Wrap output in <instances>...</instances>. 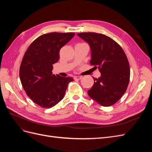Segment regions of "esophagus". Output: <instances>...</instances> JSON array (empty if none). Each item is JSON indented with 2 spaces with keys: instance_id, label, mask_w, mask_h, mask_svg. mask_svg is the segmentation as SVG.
Wrapping results in <instances>:
<instances>
[{
  "instance_id": "esophagus-1",
  "label": "esophagus",
  "mask_w": 152,
  "mask_h": 152,
  "mask_svg": "<svg viewBox=\"0 0 152 152\" xmlns=\"http://www.w3.org/2000/svg\"><path fill=\"white\" fill-rule=\"evenodd\" d=\"M74 79L75 80H80V79H82V77L81 76H75V77H74Z\"/></svg>"
}]
</instances>
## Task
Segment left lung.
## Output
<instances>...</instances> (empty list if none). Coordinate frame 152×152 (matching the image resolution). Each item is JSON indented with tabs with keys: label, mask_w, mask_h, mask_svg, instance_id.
Masks as SVG:
<instances>
[{
	"label": "left lung",
	"mask_w": 152,
	"mask_h": 152,
	"mask_svg": "<svg viewBox=\"0 0 152 152\" xmlns=\"http://www.w3.org/2000/svg\"><path fill=\"white\" fill-rule=\"evenodd\" d=\"M91 49L90 64L98 68L101 77L93 78L90 97L103 107L115 104L126 93L130 80V66L124 50L112 38L95 32L77 34Z\"/></svg>",
	"instance_id": "left-lung-1"
}]
</instances>
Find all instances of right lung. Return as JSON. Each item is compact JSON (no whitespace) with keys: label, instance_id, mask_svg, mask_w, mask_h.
<instances>
[{"label":"right lung","instance_id":"add662e5","mask_svg":"<svg viewBox=\"0 0 152 152\" xmlns=\"http://www.w3.org/2000/svg\"><path fill=\"white\" fill-rule=\"evenodd\" d=\"M75 33L50 32L39 36L29 45L22 59L20 77L27 96L44 108H50L63 98L72 77L53 74L59 50Z\"/></svg>","mask_w":152,"mask_h":152}]
</instances>
